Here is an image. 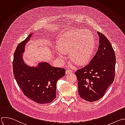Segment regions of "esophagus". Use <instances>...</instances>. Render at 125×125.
Returning <instances> with one entry per match:
<instances>
[{
	"mask_svg": "<svg viewBox=\"0 0 125 125\" xmlns=\"http://www.w3.org/2000/svg\"><path fill=\"white\" fill-rule=\"evenodd\" d=\"M72 72V71L71 70H67L66 71V74H68V73H70Z\"/></svg>",
	"mask_w": 125,
	"mask_h": 125,
	"instance_id": "34e87169",
	"label": "esophagus"
}]
</instances>
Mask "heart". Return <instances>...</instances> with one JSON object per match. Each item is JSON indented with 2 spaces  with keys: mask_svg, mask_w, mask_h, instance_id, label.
Listing matches in <instances>:
<instances>
[{
  "mask_svg": "<svg viewBox=\"0 0 125 125\" xmlns=\"http://www.w3.org/2000/svg\"><path fill=\"white\" fill-rule=\"evenodd\" d=\"M95 46V37L88 30L69 31L57 42L58 51L62 54H69L70 60L78 65L86 63L91 58ZM62 54H59V55L63 58Z\"/></svg>",
  "mask_w": 125,
  "mask_h": 125,
  "instance_id": "1",
  "label": "heart"
}]
</instances>
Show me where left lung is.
Here are the masks:
<instances>
[{
	"mask_svg": "<svg viewBox=\"0 0 125 125\" xmlns=\"http://www.w3.org/2000/svg\"><path fill=\"white\" fill-rule=\"evenodd\" d=\"M98 50L89 64L75 72L80 97L88 102L100 100L112 83L115 72L116 56L112 45L101 32Z\"/></svg>",
	"mask_w": 125,
	"mask_h": 125,
	"instance_id": "obj_1",
	"label": "left lung"
}]
</instances>
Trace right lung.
Returning a JSON list of instances; mask_svg holds the SVG:
<instances>
[{
  "label": "right lung",
  "instance_id": "1",
  "mask_svg": "<svg viewBox=\"0 0 125 125\" xmlns=\"http://www.w3.org/2000/svg\"><path fill=\"white\" fill-rule=\"evenodd\" d=\"M32 34L18 45L14 54L13 70L18 85L23 94L41 104L52 102L56 98V83L64 76L65 70L41 63L37 67H30L23 62L22 53Z\"/></svg>",
  "mask_w": 125,
  "mask_h": 125
}]
</instances>
